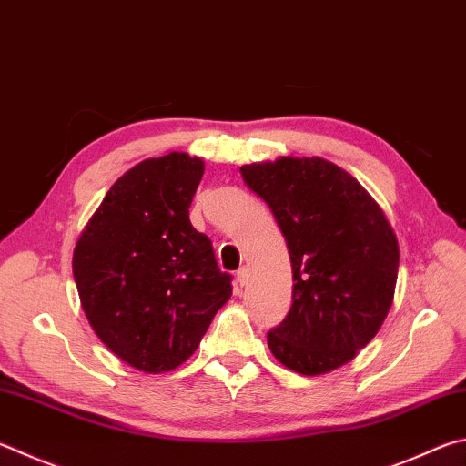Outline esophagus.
Instances as JSON below:
<instances>
[{
    "label": "esophagus",
    "mask_w": 466,
    "mask_h": 466,
    "mask_svg": "<svg viewBox=\"0 0 466 466\" xmlns=\"http://www.w3.org/2000/svg\"><path fill=\"white\" fill-rule=\"evenodd\" d=\"M247 281H248V268L242 267V268L236 270V285L244 287V285H247Z\"/></svg>",
    "instance_id": "obj_1"
}]
</instances>
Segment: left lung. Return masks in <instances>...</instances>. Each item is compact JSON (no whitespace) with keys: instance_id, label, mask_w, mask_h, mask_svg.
Instances as JSON below:
<instances>
[{"instance_id":"1","label":"left lung","mask_w":466,"mask_h":466,"mask_svg":"<svg viewBox=\"0 0 466 466\" xmlns=\"http://www.w3.org/2000/svg\"><path fill=\"white\" fill-rule=\"evenodd\" d=\"M247 187L273 211L289 248V314L270 328L287 369L321 375L373 340L391 308L400 247L360 183L324 158L244 165Z\"/></svg>"}]
</instances>
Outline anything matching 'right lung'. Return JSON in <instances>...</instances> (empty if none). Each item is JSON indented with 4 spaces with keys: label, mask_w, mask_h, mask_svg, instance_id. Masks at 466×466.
Instances as JSON below:
<instances>
[{
    "label": "right lung",
    "mask_w": 466,
    "mask_h": 466,
    "mask_svg": "<svg viewBox=\"0 0 466 466\" xmlns=\"http://www.w3.org/2000/svg\"><path fill=\"white\" fill-rule=\"evenodd\" d=\"M201 177V158L185 152L142 160L106 193L73 252L91 328L145 373L187 360L232 295V275L189 219Z\"/></svg>",
    "instance_id": "add662e5"
}]
</instances>
